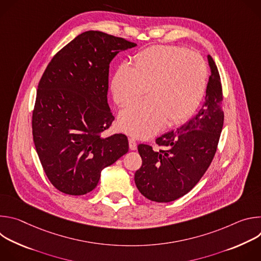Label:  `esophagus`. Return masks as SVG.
<instances>
[{"mask_svg": "<svg viewBox=\"0 0 261 261\" xmlns=\"http://www.w3.org/2000/svg\"><path fill=\"white\" fill-rule=\"evenodd\" d=\"M129 147L131 151H135L137 148V143L134 138H129Z\"/></svg>", "mask_w": 261, "mask_h": 261, "instance_id": "1", "label": "esophagus"}]
</instances>
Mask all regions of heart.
Returning a JSON list of instances; mask_svg holds the SVG:
<instances>
[{"mask_svg":"<svg viewBox=\"0 0 261 261\" xmlns=\"http://www.w3.org/2000/svg\"><path fill=\"white\" fill-rule=\"evenodd\" d=\"M134 67L121 64L111 80L115 102L123 107L144 94L147 101L121 111L119 127L145 139L168 126L187 121L198 107L206 87L207 67L203 58L184 47L155 45L133 58Z\"/></svg>","mask_w":261,"mask_h":261,"instance_id":"1","label":"heart"}]
</instances>
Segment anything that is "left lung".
Instances as JSON below:
<instances>
[{
  "instance_id": "obj_1",
  "label": "left lung",
  "mask_w": 261,
  "mask_h": 261,
  "mask_svg": "<svg viewBox=\"0 0 261 261\" xmlns=\"http://www.w3.org/2000/svg\"><path fill=\"white\" fill-rule=\"evenodd\" d=\"M211 76L205 100L198 114L189 122L156 139L154 151L148 144H139L141 167L134 179L139 192L152 201L170 202L187 194L211 165L217 151L224 113L220 74L207 56Z\"/></svg>"
}]
</instances>
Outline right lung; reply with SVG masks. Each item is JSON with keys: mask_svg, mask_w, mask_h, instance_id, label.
I'll list each match as a JSON object with an SVG mask.
<instances>
[{"mask_svg": "<svg viewBox=\"0 0 261 261\" xmlns=\"http://www.w3.org/2000/svg\"><path fill=\"white\" fill-rule=\"evenodd\" d=\"M134 46L121 37L85 32L55 55L39 82L33 139L46 176L65 194L94 190L102 169L129 150L126 135L102 133L115 120L107 103L109 64Z\"/></svg>", "mask_w": 261, "mask_h": 261, "instance_id": "add662e5", "label": "right lung"}]
</instances>
